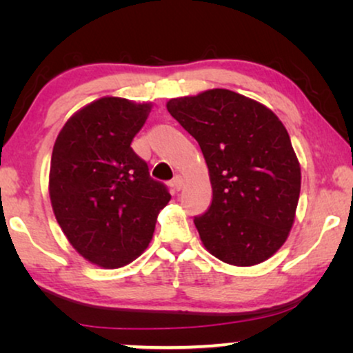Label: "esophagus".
I'll use <instances>...</instances> for the list:
<instances>
[{"mask_svg": "<svg viewBox=\"0 0 353 353\" xmlns=\"http://www.w3.org/2000/svg\"><path fill=\"white\" fill-rule=\"evenodd\" d=\"M172 188H173V190H175V191H180L181 188H183V178H181V176H175V178H173Z\"/></svg>", "mask_w": 353, "mask_h": 353, "instance_id": "obj_1", "label": "esophagus"}]
</instances>
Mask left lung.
Instances as JSON below:
<instances>
[{
  "mask_svg": "<svg viewBox=\"0 0 353 353\" xmlns=\"http://www.w3.org/2000/svg\"><path fill=\"white\" fill-rule=\"evenodd\" d=\"M199 143L212 204L196 216L204 248L221 262L252 267L286 243L301 194V163L288 130L267 105L225 88L167 101Z\"/></svg>",
  "mask_w": 353,
  "mask_h": 353,
  "instance_id": "left-lung-1",
  "label": "left lung"
}]
</instances>
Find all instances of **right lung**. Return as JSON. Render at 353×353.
Segmentation results:
<instances>
[{"instance_id": "right-lung-1", "label": "right lung", "mask_w": 353, "mask_h": 353, "mask_svg": "<svg viewBox=\"0 0 353 353\" xmlns=\"http://www.w3.org/2000/svg\"><path fill=\"white\" fill-rule=\"evenodd\" d=\"M151 109L104 96L77 110L52 148V212L72 248L98 267L120 268L139 257L170 201L130 146Z\"/></svg>"}]
</instances>
